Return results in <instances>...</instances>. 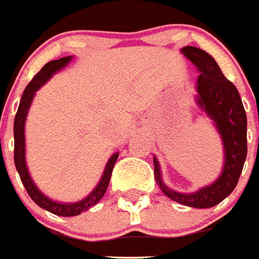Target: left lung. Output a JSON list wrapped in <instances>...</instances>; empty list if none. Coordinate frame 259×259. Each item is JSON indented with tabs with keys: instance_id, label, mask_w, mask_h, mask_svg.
<instances>
[{
	"instance_id": "1",
	"label": "left lung",
	"mask_w": 259,
	"mask_h": 259,
	"mask_svg": "<svg viewBox=\"0 0 259 259\" xmlns=\"http://www.w3.org/2000/svg\"><path fill=\"white\" fill-rule=\"evenodd\" d=\"M182 53L198 68V104L215 121L225 144V165L218 181L194 194L172 191L160 179V168L154 158V174L159 187L169 199L195 208H208L221 203L237 186L247 155V119L241 96L230 80L225 77L218 64L195 47H185Z\"/></svg>"
}]
</instances>
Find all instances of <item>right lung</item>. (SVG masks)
Here are the masks:
<instances>
[{
    "label": "right lung",
    "mask_w": 259,
    "mask_h": 259,
    "mask_svg": "<svg viewBox=\"0 0 259 259\" xmlns=\"http://www.w3.org/2000/svg\"><path fill=\"white\" fill-rule=\"evenodd\" d=\"M71 56L69 57H63V59L53 60L49 61L41 68V71L32 78V81L29 82L26 88L24 91V95L21 97L20 105H18L17 113L14 117V164L18 171V175L21 178L22 185H24L25 190L29 194V196L32 198V200L36 204H38L40 207L45 208L47 211L53 212L56 215H61V217H74V215L81 214L82 211H87L88 208L95 206L99 200L104 196L107 188L109 185V179L112 175L113 165L116 163L117 156L119 154H113L111 159L108 160L107 165H105L104 174L101 177L100 183L96 186L94 191L91 192V195H88L85 199L76 202V203H57L53 202L49 198L42 194V192L36 187V185L33 183L32 178L29 175L28 168H26V163H25V136H24V127H25V119L28 115L29 107L33 100L34 92L40 88L48 78H51V76L59 69L64 68L69 61H71Z\"/></svg>",
    "instance_id": "right-lung-1"
}]
</instances>
